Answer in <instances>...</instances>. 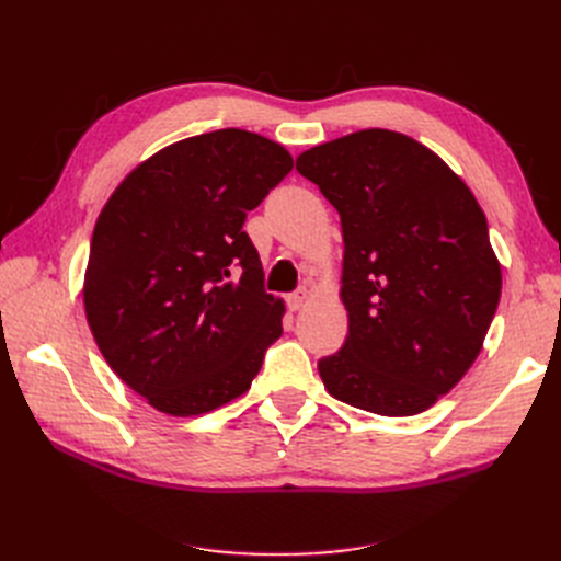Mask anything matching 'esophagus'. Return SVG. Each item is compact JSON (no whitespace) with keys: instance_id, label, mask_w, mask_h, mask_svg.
Listing matches in <instances>:
<instances>
[{"instance_id":"esophagus-1","label":"esophagus","mask_w":561,"mask_h":561,"mask_svg":"<svg viewBox=\"0 0 561 561\" xmlns=\"http://www.w3.org/2000/svg\"><path fill=\"white\" fill-rule=\"evenodd\" d=\"M307 301H309V290H307V287H299L297 293H293L290 297H287V304H290L293 311H299V309L307 307Z\"/></svg>"}]
</instances>
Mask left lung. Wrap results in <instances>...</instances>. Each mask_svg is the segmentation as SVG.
<instances>
[{
    "label": "left lung",
    "instance_id": "obj_1",
    "mask_svg": "<svg viewBox=\"0 0 561 561\" xmlns=\"http://www.w3.org/2000/svg\"><path fill=\"white\" fill-rule=\"evenodd\" d=\"M297 171L342 217L348 336L318 363L328 393L381 416L426 412L478 358L501 264L468 184L410 135L367 128Z\"/></svg>",
    "mask_w": 561,
    "mask_h": 561
}]
</instances>
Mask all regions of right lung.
<instances>
[{"instance_id":"add662e5","label":"right lung","mask_w":561,"mask_h":561,"mask_svg":"<svg viewBox=\"0 0 561 561\" xmlns=\"http://www.w3.org/2000/svg\"><path fill=\"white\" fill-rule=\"evenodd\" d=\"M293 165L264 135L203 133L133 168L100 210L83 311L116 377L157 412L241 398L283 334L285 304L264 293L243 222Z\"/></svg>"}]
</instances>
